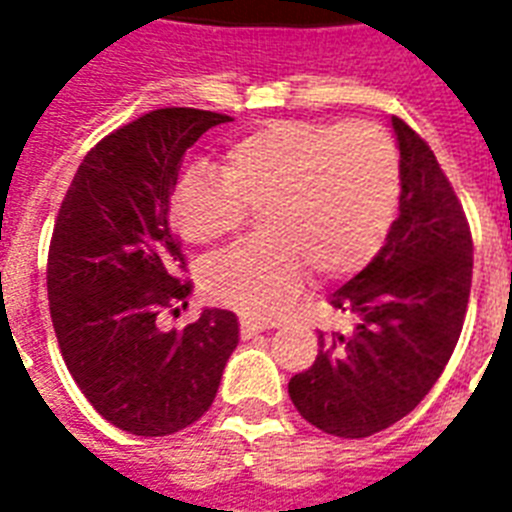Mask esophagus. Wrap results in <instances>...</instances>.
I'll return each instance as SVG.
<instances>
[{
	"label": "esophagus",
	"instance_id": "34e87169",
	"mask_svg": "<svg viewBox=\"0 0 512 512\" xmlns=\"http://www.w3.org/2000/svg\"><path fill=\"white\" fill-rule=\"evenodd\" d=\"M265 329H271L268 321H257V319H249V316H241V337H244V340L260 335V332H265Z\"/></svg>",
	"mask_w": 512,
	"mask_h": 512
}]
</instances>
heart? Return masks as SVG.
<instances>
[{
    "instance_id": "b5f03b06",
    "label": "heart",
    "mask_w": 512,
    "mask_h": 512,
    "mask_svg": "<svg viewBox=\"0 0 512 512\" xmlns=\"http://www.w3.org/2000/svg\"><path fill=\"white\" fill-rule=\"evenodd\" d=\"M398 151L372 122H268L233 140L223 170L199 164L180 177L172 220L185 241L215 244L260 209V231L204 271V292L249 319L292 305L305 268L358 271L396 220Z\"/></svg>"
}]
</instances>
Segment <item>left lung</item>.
Returning <instances> with one entry per match:
<instances>
[{
    "instance_id": "8db88e82",
    "label": "left lung",
    "mask_w": 512,
    "mask_h": 512,
    "mask_svg": "<svg viewBox=\"0 0 512 512\" xmlns=\"http://www.w3.org/2000/svg\"><path fill=\"white\" fill-rule=\"evenodd\" d=\"M401 196L385 247L329 297L350 335L319 332V356L289 398L329 436L366 438L412 412L449 364L468 311L473 239L428 143L401 119Z\"/></svg>"
}]
</instances>
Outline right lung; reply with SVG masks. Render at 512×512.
I'll list each match as a JSON object with an SVG mask.
<instances>
[{
    "label": "right lung",
    "mask_w": 512,
    "mask_h": 512,
    "mask_svg": "<svg viewBox=\"0 0 512 512\" xmlns=\"http://www.w3.org/2000/svg\"><path fill=\"white\" fill-rule=\"evenodd\" d=\"M231 116L148 111L103 138L60 204L47 297L60 353L95 412L132 436H170L207 412L239 345L236 313L204 308L183 329L159 313L188 305L170 196L185 151Z\"/></svg>",
    "instance_id": "right-lung-1"
}]
</instances>
